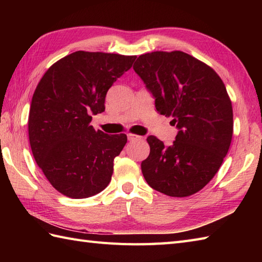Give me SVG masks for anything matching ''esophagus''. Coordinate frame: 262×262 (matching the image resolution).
Segmentation results:
<instances>
[{
  "label": "esophagus",
  "mask_w": 262,
  "mask_h": 262,
  "mask_svg": "<svg viewBox=\"0 0 262 262\" xmlns=\"http://www.w3.org/2000/svg\"><path fill=\"white\" fill-rule=\"evenodd\" d=\"M127 137H128V140H129V141H134V140H138V138H141V136L135 135V134H132V133H128Z\"/></svg>",
  "instance_id": "1"
}]
</instances>
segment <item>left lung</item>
I'll use <instances>...</instances> for the list:
<instances>
[{
    "mask_svg": "<svg viewBox=\"0 0 262 262\" xmlns=\"http://www.w3.org/2000/svg\"><path fill=\"white\" fill-rule=\"evenodd\" d=\"M133 68L157 110L179 128L171 146L147 137L143 176L166 196H191L213 179L231 145L233 109L224 83L210 66L180 51L143 54Z\"/></svg>",
    "mask_w": 262,
    "mask_h": 262,
    "instance_id": "obj_1",
    "label": "left lung"
}]
</instances>
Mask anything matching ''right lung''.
Returning a JSON list of instances; mask_svg holds the SVG:
<instances>
[{
  "mask_svg": "<svg viewBox=\"0 0 262 262\" xmlns=\"http://www.w3.org/2000/svg\"><path fill=\"white\" fill-rule=\"evenodd\" d=\"M135 59L79 51L54 63L39 81L28 119L29 142L38 166L64 196L88 198L109 185L127 136L104 134L90 122L103 113L107 91Z\"/></svg>",
  "mask_w": 262,
  "mask_h": 262,
  "instance_id": "right-lung-1",
  "label": "right lung"
}]
</instances>
